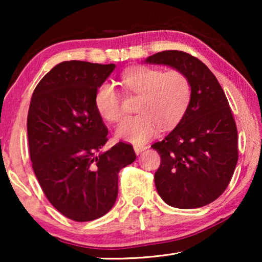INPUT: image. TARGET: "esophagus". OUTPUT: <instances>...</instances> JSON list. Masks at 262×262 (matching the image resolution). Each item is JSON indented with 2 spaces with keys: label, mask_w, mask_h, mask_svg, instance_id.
<instances>
[{
  "label": "esophagus",
  "mask_w": 262,
  "mask_h": 262,
  "mask_svg": "<svg viewBox=\"0 0 262 262\" xmlns=\"http://www.w3.org/2000/svg\"><path fill=\"white\" fill-rule=\"evenodd\" d=\"M147 148H148L147 145H143V144H135L134 145V150H135L136 154H140L142 151H144V150Z\"/></svg>",
  "instance_id": "1"
}]
</instances>
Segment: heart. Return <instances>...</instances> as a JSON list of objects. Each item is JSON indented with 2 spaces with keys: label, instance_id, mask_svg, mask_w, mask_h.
Listing matches in <instances>:
<instances>
[{
  "label": "heart",
  "instance_id": "1",
  "mask_svg": "<svg viewBox=\"0 0 262 262\" xmlns=\"http://www.w3.org/2000/svg\"><path fill=\"white\" fill-rule=\"evenodd\" d=\"M126 90L140 96L137 111L119 123L117 135L132 143H144L158 134L161 126H174L183 117L190 99V84L178 69H161L136 66L122 75ZM97 111L105 120L117 122L122 117L121 98L112 84L105 82L95 95Z\"/></svg>",
  "mask_w": 262,
  "mask_h": 262
}]
</instances>
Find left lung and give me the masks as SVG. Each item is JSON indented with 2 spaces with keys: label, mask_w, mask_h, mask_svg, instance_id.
I'll list each match as a JSON object with an SVG mask.
<instances>
[{
  "label": "left lung",
  "mask_w": 262,
  "mask_h": 262,
  "mask_svg": "<svg viewBox=\"0 0 262 262\" xmlns=\"http://www.w3.org/2000/svg\"><path fill=\"white\" fill-rule=\"evenodd\" d=\"M145 62L178 69L190 84L181 120L151 145L161 156L155 173L159 196L181 209L209 205L227 189L238 162L237 126L223 89L209 68L188 53L164 51Z\"/></svg>",
  "instance_id": "1"
}]
</instances>
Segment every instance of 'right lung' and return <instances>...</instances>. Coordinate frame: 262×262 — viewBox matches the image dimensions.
Returning <instances> with one entry per match:
<instances>
[{"instance_id": "1", "label": "right lung", "mask_w": 262, "mask_h": 262, "mask_svg": "<svg viewBox=\"0 0 262 262\" xmlns=\"http://www.w3.org/2000/svg\"><path fill=\"white\" fill-rule=\"evenodd\" d=\"M115 64L64 61L35 86L28 114L30 157L34 174L55 209L88 222L111 210L118 174L135 161L133 145L119 142L105 152L108 130L95 95Z\"/></svg>"}]
</instances>
